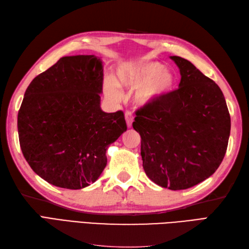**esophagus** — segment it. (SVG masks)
Masks as SVG:
<instances>
[{"label":"esophagus","instance_id":"34e87169","mask_svg":"<svg viewBox=\"0 0 249 249\" xmlns=\"http://www.w3.org/2000/svg\"><path fill=\"white\" fill-rule=\"evenodd\" d=\"M125 119H126V123H127V127L128 128H130V127L132 126V121H134V115H132V112L127 110L125 112Z\"/></svg>","mask_w":249,"mask_h":249}]
</instances>
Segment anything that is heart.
Here are the masks:
<instances>
[{"instance_id": "b5f03b06", "label": "heart", "mask_w": 249, "mask_h": 249, "mask_svg": "<svg viewBox=\"0 0 249 249\" xmlns=\"http://www.w3.org/2000/svg\"><path fill=\"white\" fill-rule=\"evenodd\" d=\"M119 82L126 88H140L136 94V101L138 104H147L166 93L174 78L161 63L151 61L123 67L119 71ZM105 92L113 98L120 97L118 85L111 78L105 80Z\"/></svg>"}]
</instances>
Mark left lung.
<instances>
[{
  "label": "left lung",
  "instance_id": "left-lung-1",
  "mask_svg": "<svg viewBox=\"0 0 249 249\" xmlns=\"http://www.w3.org/2000/svg\"><path fill=\"white\" fill-rule=\"evenodd\" d=\"M180 70L177 89L136 111L143 169L170 190L194 187L214 173L225 157L230 114L222 90L189 60L171 56Z\"/></svg>",
  "mask_w": 249,
  "mask_h": 249
}]
</instances>
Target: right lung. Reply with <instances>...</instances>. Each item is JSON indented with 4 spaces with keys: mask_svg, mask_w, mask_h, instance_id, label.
Segmentation results:
<instances>
[{
    "mask_svg": "<svg viewBox=\"0 0 249 249\" xmlns=\"http://www.w3.org/2000/svg\"><path fill=\"white\" fill-rule=\"evenodd\" d=\"M103 66L94 55L62 57L35 77L18 113L23 156L53 186L78 190L100 177L106 151L127 129L123 111L101 109Z\"/></svg>",
    "mask_w": 249,
    "mask_h": 249,
    "instance_id": "add662e5",
    "label": "right lung"
}]
</instances>
